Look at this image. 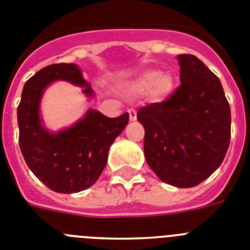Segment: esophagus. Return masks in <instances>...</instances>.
Segmentation results:
<instances>
[{
  "label": "esophagus",
  "mask_w": 250,
  "mask_h": 250,
  "mask_svg": "<svg viewBox=\"0 0 250 250\" xmlns=\"http://www.w3.org/2000/svg\"><path fill=\"white\" fill-rule=\"evenodd\" d=\"M128 114H129V121H136L137 119V114H136L135 109H128Z\"/></svg>",
  "instance_id": "34e87169"
}]
</instances>
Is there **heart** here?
Masks as SVG:
<instances>
[{
  "label": "heart",
  "instance_id": "heart-1",
  "mask_svg": "<svg viewBox=\"0 0 250 250\" xmlns=\"http://www.w3.org/2000/svg\"><path fill=\"white\" fill-rule=\"evenodd\" d=\"M137 88L141 91L151 90L155 97H164L173 88V78L169 74H160L155 70H149L140 77Z\"/></svg>",
  "mask_w": 250,
  "mask_h": 250
}]
</instances>
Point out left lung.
Masks as SVG:
<instances>
[{"mask_svg": "<svg viewBox=\"0 0 250 250\" xmlns=\"http://www.w3.org/2000/svg\"><path fill=\"white\" fill-rule=\"evenodd\" d=\"M177 90L162 103L143 106L149 167L166 184L192 188L220 167L230 145L231 111L220 79L194 55H178Z\"/></svg>", "mask_w": 250, "mask_h": 250, "instance_id": "obj_1", "label": "left lung"}]
</instances>
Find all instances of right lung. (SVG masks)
Instances as JSON below:
<instances>
[{
	"instance_id": "obj_1",
	"label": "right lung",
	"mask_w": 250,
	"mask_h": 250,
	"mask_svg": "<svg viewBox=\"0 0 250 250\" xmlns=\"http://www.w3.org/2000/svg\"><path fill=\"white\" fill-rule=\"evenodd\" d=\"M54 81H68L84 87L93 96L76 64H52L38 70L24 84L18 106L19 145L26 166L52 191L72 194L92 186L106 166L107 151L128 125V113L109 118L88 109L86 115L66 129L51 133L42 125L40 101Z\"/></svg>"
}]
</instances>
